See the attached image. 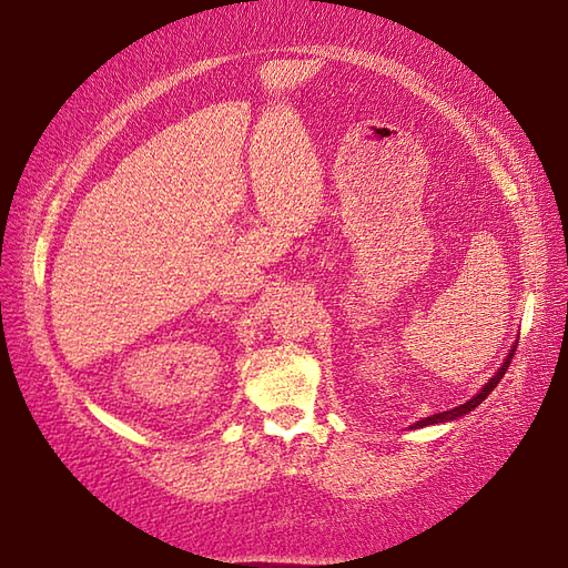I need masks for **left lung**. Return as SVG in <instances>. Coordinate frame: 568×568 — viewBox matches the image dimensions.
Segmentation results:
<instances>
[{"mask_svg":"<svg viewBox=\"0 0 568 568\" xmlns=\"http://www.w3.org/2000/svg\"><path fill=\"white\" fill-rule=\"evenodd\" d=\"M519 343V341H517ZM514 351H517V346H511V351H509V355H507V359L503 363V367L495 372V376L493 379H488V384L480 388L471 400H467L464 405H459V407H453V409H448V412H438V415H432V417H426V419H422V422H417L415 426L412 428H422V426H428V424H443V422H453V419H457V417H464V415H469V412L474 409V407H478L480 403H484L488 395H490V390L500 384V379L505 376V372H507V367H509V363H511V357H514Z\"/></svg>","mask_w":568,"mask_h":568,"instance_id":"8db88e82","label":"left lung"}]
</instances>
